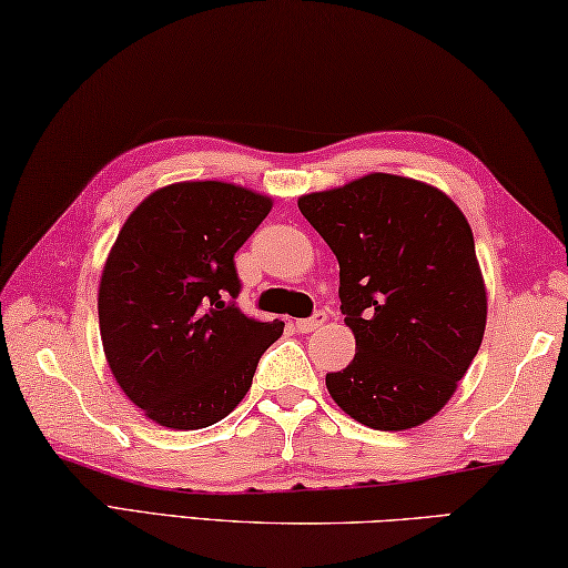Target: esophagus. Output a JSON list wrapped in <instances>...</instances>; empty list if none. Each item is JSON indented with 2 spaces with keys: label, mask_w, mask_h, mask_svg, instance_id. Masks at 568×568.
Wrapping results in <instances>:
<instances>
[{
  "label": "esophagus",
  "mask_w": 568,
  "mask_h": 568,
  "mask_svg": "<svg viewBox=\"0 0 568 568\" xmlns=\"http://www.w3.org/2000/svg\"><path fill=\"white\" fill-rule=\"evenodd\" d=\"M327 320L325 313H315L313 317H301V320H293V327L297 329V333H313V329H317L320 325H323Z\"/></svg>",
  "instance_id": "esophagus-1"
}]
</instances>
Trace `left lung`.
Listing matches in <instances>:
<instances>
[{
  "mask_svg": "<svg viewBox=\"0 0 568 568\" xmlns=\"http://www.w3.org/2000/svg\"><path fill=\"white\" fill-rule=\"evenodd\" d=\"M297 209L339 263L355 357L325 385L355 422L425 425L457 392L487 327V287L459 205L425 181L367 173Z\"/></svg>",
  "mask_w": 568,
  "mask_h": 568,
  "instance_id": "8db88e82",
  "label": "left lung"
}]
</instances>
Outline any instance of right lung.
Listing matches in <instances>:
<instances>
[{
	"instance_id": "1",
	"label": "right lung",
	"mask_w": 568,
	"mask_h": 568,
	"mask_svg": "<svg viewBox=\"0 0 568 568\" xmlns=\"http://www.w3.org/2000/svg\"><path fill=\"white\" fill-rule=\"evenodd\" d=\"M273 209L235 183L181 181L146 195L101 271L99 329L111 375L169 429L211 427L241 405L285 323L231 305L233 255Z\"/></svg>"
}]
</instances>
